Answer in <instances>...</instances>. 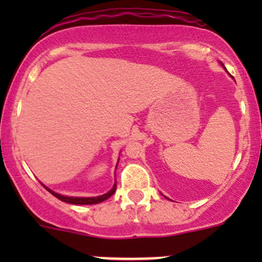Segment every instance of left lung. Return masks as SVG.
<instances>
[{"label":"left lung","mask_w":262,"mask_h":262,"mask_svg":"<svg viewBox=\"0 0 262 262\" xmlns=\"http://www.w3.org/2000/svg\"><path fill=\"white\" fill-rule=\"evenodd\" d=\"M221 64H222V62H221ZM222 66H223V68H224V69H225V66H224V65H223V64H222Z\"/></svg>","instance_id":"obj_1"}]
</instances>
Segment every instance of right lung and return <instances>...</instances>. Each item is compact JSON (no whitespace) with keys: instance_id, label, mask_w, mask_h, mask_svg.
<instances>
[{"instance_id":"1","label":"right lung","mask_w":262,"mask_h":262,"mask_svg":"<svg viewBox=\"0 0 262 262\" xmlns=\"http://www.w3.org/2000/svg\"><path fill=\"white\" fill-rule=\"evenodd\" d=\"M118 165V164H117ZM117 169V167H116ZM43 185V183H41ZM45 188L48 189V191L50 192V193L53 194V196H55L58 200L62 201V202H66V203H70V204H96V203H101L103 202V201H106L110 198L112 194L116 192V187H117V181H114V185L113 187L110 189V191L107 192V193L102 194V196H97V197H69V196H64V194H60V193H56V192H54L53 189L48 188L47 186L43 185Z\"/></svg>"}]
</instances>
